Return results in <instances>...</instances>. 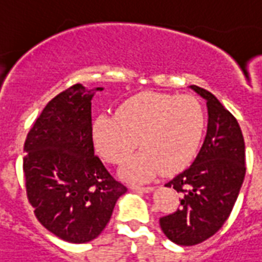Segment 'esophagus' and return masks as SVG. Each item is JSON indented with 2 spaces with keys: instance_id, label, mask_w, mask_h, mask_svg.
Segmentation results:
<instances>
[{
  "instance_id": "1",
  "label": "esophagus",
  "mask_w": 262,
  "mask_h": 262,
  "mask_svg": "<svg viewBox=\"0 0 262 262\" xmlns=\"http://www.w3.org/2000/svg\"><path fill=\"white\" fill-rule=\"evenodd\" d=\"M130 188L132 190H136V191H141V192H150V191L153 190V187H150V186H135V184H133V186H130Z\"/></svg>"
}]
</instances>
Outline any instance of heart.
<instances>
[{"instance_id": "1", "label": "heart", "mask_w": 262, "mask_h": 262, "mask_svg": "<svg viewBox=\"0 0 262 262\" xmlns=\"http://www.w3.org/2000/svg\"><path fill=\"white\" fill-rule=\"evenodd\" d=\"M205 130V112L192 95L141 93L118 107L117 116L102 114L93 122V140L103 159L120 164L138 152L122 168L130 180H148L175 173L195 157Z\"/></svg>"}]
</instances>
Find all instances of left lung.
I'll return each mask as SVG.
<instances>
[{"label":"left lung","mask_w":262,"mask_h":262,"mask_svg":"<svg viewBox=\"0 0 262 262\" xmlns=\"http://www.w3.org/2000/svg\"><path fill=\"white\" fill-rule=\"evenodd\" d=\"M191 89L207 101V133L191 167L165 184L182 193V207L160 218L163 233L182 246L198 245L223 226L246 172L245 142L235 117L210 91Z\"/></svg>","instance_id":"1"}]
</instances>
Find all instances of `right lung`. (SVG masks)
Listing matches in <instances>:
<instances>
[{
	"instance_id": "obj_1",
	"label": "right lung",
	"mask_w": 262,
	"mask_h": 262,
	"mask_svg": "<svg viewBox=\"0 0 262 262\" xmlns=\"http://www.w3.org/2000/svg\"><path fill=\"white\" fill-rule=\"evenodd\" d=\"M102 90L76 83L61 91L47 103L24 144L27 196L36 218L72 244L101 234L127 191L94 153L91 99Z\"/></svg>"
}]
</instances>
